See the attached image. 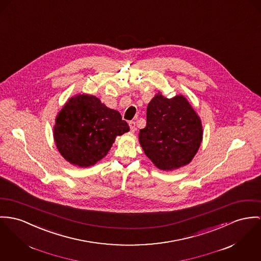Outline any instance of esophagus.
Returning <instances> with one entry per match:
<instances>
[{"instance_id":"esophagus-1","label":"esophagus","mask_w":261,"mask_h":261,"mask_svg":"<svg viewBox=\"0 0 261 261\" xmlns=\"http://www.w3.org/2000/svg\"><path fill=\"white\" fill-rule=\"evenodd\" d=\"M129 126H130V130H131V132H132V133H134V132L137 130V128H136V124H135V122H134V121H130V122H129Z\"/></svg>"}]
</instances>
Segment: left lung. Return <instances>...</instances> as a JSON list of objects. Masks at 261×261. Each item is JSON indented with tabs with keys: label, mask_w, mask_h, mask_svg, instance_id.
<instances>
[{
	"label": "left lung",
	"mask_w": 261,
	"mask_h": 261,
	"mask_svg": "<svg viewBox=\"0 0 261 261\" xmlns=\"http://www.w3.org/2000/svg\"><path fill=\"white\" fill-rule=\"evenodd\" d=\"M201 141V118L185 96L166 98L158 92L149 102L139 143L158 169L173 171L190 164Z\"/></svg>",
	"instance_id": "8db88e82"
}]
</instances>
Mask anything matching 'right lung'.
Wrapping results in <instances>:
<instances>
[{"mask_svg": "<svg viewBox=\"0 0 261 261\" xmlns=\"http://www.w3.org/2000/svg\"><path fill=\"white\" fill-rule=\"evenodd\" d=\"M129 130L117 110L108 108L94 95L80 93L58 113L54 139L65 160L86 168L104 158L115 138Z\"/></svg>", "mask_w": 261, "mask_h": 261, "instance_id": "right-lung-1", "label": "right lung"}]
</instances>
